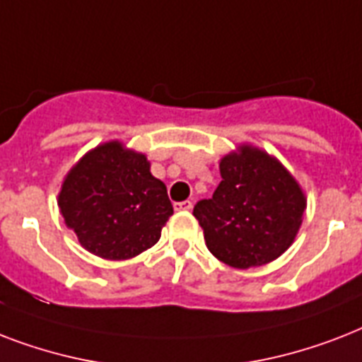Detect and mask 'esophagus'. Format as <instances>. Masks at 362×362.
Returning <instances> with one entry per match:
<instances>
[{"label":"esophagus","instance_id":"obj_1","mask_svg":"<svg viewBox=\"0 0 362 362\" xmlns=\"http://www.w3.org/2000/svg\"><path fill=\"white\" fill-rule=\"evenodd\" d=\"M175 209L176 210H192L193 204H192V201H182V203L175 204Z\"/></svg>","mask_w":362,"mask_h":362}]
</instances>
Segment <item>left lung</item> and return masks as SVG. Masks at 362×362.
Here are the masks:
<instances>
[{
  "mask_svg": "<svg viewBox=\"0 0 362 362\" xmlns=\"http://www.w3.org/2000/svg\"><path fill=\"white\" fill-rule=\"evenodd\" d=\"M220 186L195 204L210 253L235 269L261 267L291 246L303 226L306 195L272 153L240 144L220 161Z\"/></svg>",
  "mask_w": 362,
  "mask_h": 362,
  "instance_id": "8db88e82",
  "label": "left lung"
}]
</instances>
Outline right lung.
I'll return each mask as SVG.
<instances>
[{"instance_id":"right-lung-1","label":"right lung","mask_w":362,"mask_h":362,"mask_svg":"<svg viewBox=\"0 0 362 362\" xmlns=\"http://www.w3.org/2000/svg\"><path fill=\"white\" fill-rule=\"evenodd\" d=\"M58 209L81 246L109 261L152 247L173 216L167 187L150 173L146 156L122 141L101 142L71 167Z\"/></svg>"}]
</instances>
